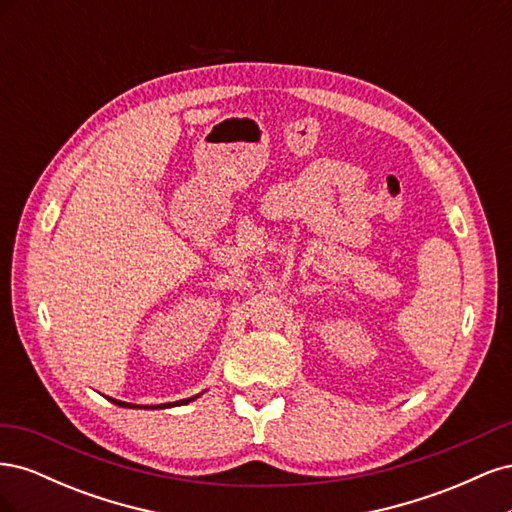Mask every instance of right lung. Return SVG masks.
<instances>
[{
	"label": "right lung",
	"mask_w": 512,
	"mask_h": 512,
	"mask_svg": "<svg viewBox=\"0 0 512 512\" xmlns=\"http://www.w3.org/2000/svg\"><path fill=\"white\" fill-rule=\"evenodd\" d=\"M198 395L190 397V399H181V401H175V404H160V406H151V408H170V406H183V404H190V401H194ZM111 399V397H108ZM115 406H121V408H141V406H134V404H126V401H119V399H111Z\"/></svg>",
	"instance_id": "right-lung-1"
}]
</instances>
